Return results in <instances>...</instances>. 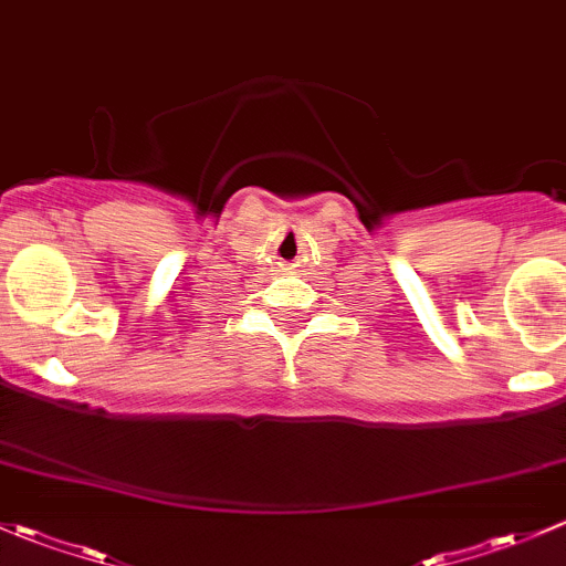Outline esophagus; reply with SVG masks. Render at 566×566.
<instances>
[{"label": "esophagus", "instance_id": "1", "mask_svg": "<svg viewBox=\"0 0 566 566\" xmlns=\"http://www.w3.org/2000/svg\"><path fill=\"white\" fill-rule=\"evenodd\" d=\"M287 268H290V265H287Z\"/></svg>", "mask_w": 566, "mask_h": 566}]
</instances>
